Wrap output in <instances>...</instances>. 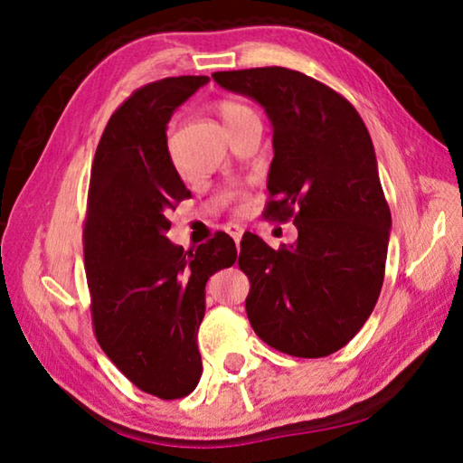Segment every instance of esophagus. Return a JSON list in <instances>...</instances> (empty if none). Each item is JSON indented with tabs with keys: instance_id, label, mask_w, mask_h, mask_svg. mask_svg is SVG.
<instances>
[{
	"instance_id": "obj_1",
	"label": "esophagus",
	"mask_w": 463,
	"mask_h": 463,
	"mask_svg": "<svg viewBox=\"0 0 463 463\" xmlns=\"http://www.w3.org/2000/svg\"><path fill=\"white\" fill-rule=\"evenodd\" d=\"M226 232H229L231 237L234 239V242H237V245H239L241 237H242V226H239V224H229V226H226Z\"/></svg>"
}]
</instances>
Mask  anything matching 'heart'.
<instances>
[{
    "instance_id": "obj_1",
    "label": "heart",
    "mask_w": 463,
    "mask_h": 463,
    "mask_svg": "<svg viewBox=\"0 0 463 463\" xmlns=\"http://www.w3.org/2000/svg\"><path fill=\"white\" fill-rule=\"evenodd\" d=\"M216 112L221 116L226 130H229L234 122H239L242 118H247V116H255L253 109L245 104H239V101H232V99H222L216 104ZM169 153L174 155V145L169 143Z\"/></svg>"
}]
</instances>
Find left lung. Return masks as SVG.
<instances>
[{
  "label": "left lung",
  "instance_id": "left-lung-1",
  "mask_svg": "<svg viewBox=\"0 0 463 463\" xmlns=\"http://www.w3.org/2000/svg\"><path fill=\"white\" fill-rule=\"evenodd\" d=\"M260 101L273 127L265 218H294L298 241L278 250L250 234L239 268L250 281L249 323L294 357L345 347L378 302L392 216L362 116L341 93L286 67L213 75Z\"/></svg>",
  "mask_w": 463,
  "mask_h": 463
}]
</instances>
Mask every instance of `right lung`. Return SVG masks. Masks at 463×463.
Instances as JSON below:
<instances>
[{"label": "right lung", "instance_id": "right-lung-1", "mask_svg": "<svg viewBox=\"0 0 463 463\" xmlns=\"http://www.w3.org/2000/svg\"><path fill=\"white\" fill-rule=\"evenodd\" d=\"M208 81L165 77L137 90L109 118L91 165L83 257L93 333L112 364L161 401L198 386L203 289L237 260L226 232L190 250L165 237L169 210L192 195L171 161L167 122Z\"/></svg>", "mask_w": 463, "mask_h": 463}]
</instances>
